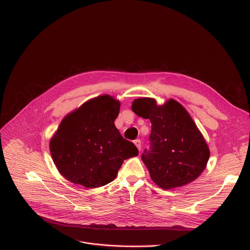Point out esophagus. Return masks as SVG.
Returning a JSON list of instances; mask_svg holds the SVG:
<instances>
[{"label": "esophagus", "mask_w": 250, "mask_h": 250, "mask_svg": "<svg viewBox=\"0 0 250 250\" xmlns=\"http://www.w3.org/2000/svg\"><path fill=\"white\" fill-rule=\"evenodd\" d=\"M134 144H135V145L137 146V148L141 151V149H142V143H141V140H139V139H138V140H135V141H134Z\"/></svg>", "instance_id": "obj_1"}]
</instances>
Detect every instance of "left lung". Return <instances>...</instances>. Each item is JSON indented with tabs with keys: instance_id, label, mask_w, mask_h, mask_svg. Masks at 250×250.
Here are the masks:
<instances>
[{
	"instance_id": "obj_1",
	"label": "left lung",
	"mask_w": 250,
	"mask_h": 250,
	"mask_svg": "<svg viewBox=\"0 0 250 250\" xmlns=\"http://www.w3.org/2000/svg\"><path fill=\"white\" fill-rule=\"evenodd\" d=\"M132 110L150 120V147L142 154L152 180L163 189L186 186L198 178L209 158L200 129L174 99L158 105L153 98L135 99Z\"/></svg>"
}]
</instances>
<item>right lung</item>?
Segmentation results:
<instances>
[{"mask_svg": "<svg viewBox=\"0 0 250 250\" xmlns=\"http://www.w3.org/2000/svg\"><path fill=\"white\" fill-rule=\"evenodd\" d=\"M120 108V101L101 95L63 117L49 150L65 179L87 188L103 187L116 177L124 160L138 156L114 125Z\"/></svg>", "mask_w": 250, "mask_h": 250, "instance_id": "1", "label": "right lung"}]
</instances>
